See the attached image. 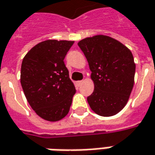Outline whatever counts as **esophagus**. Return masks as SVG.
I'll use <instances>...</instances> for the list:
<instances>
[{
  "instance_id": "esophagus-1",
  "label": "esophagus",
  "mask_w": 155,
  "mask_h": 155,
  "mask_svg": "<svg viewBox=\"0 0 155 155\" xmlns=\"http://www.w3.org/2000/svg\"><path fill=\"white\" fill-rule=\"evenodd\" d=\"M82 83H83V81H77V85L78 86H81Z\"/></svg>"
}]
</instances>
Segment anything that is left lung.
<instances>
[{
  "mask_svg": "<svg viewBox=\"0 0 155 155\" xmlns=\"http://www.w3.org/2000/svg\"><path fill=\"white\" fill-rule=\"evenodd\" d=\"M78 46L86 56L94 83L87 102L98 115L113 116L126 106L133 88L132 53L117 40L103 35L85 38Z\"/></svg>",
  "mask_w": 155,
  "mask_h": 155,
  "instance_id": "obj_1",
  "label": "left lung"
}]
</instances>
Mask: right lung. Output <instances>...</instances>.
<instances>
[{
	"mask_svg": "<svg viewBox=\"0 0 155 155\" xmlns=\"http://www.w3.org/2000/svg\"><path fill=\"white\" fill-rule=\"evenodd\" d=\"M73 44L47 40L31 48L22 62L20 81L27 101L48 121H58L68 114L75 93L64 61Z\"/></svg>",
	"mask_w": 155,
	"mask_h": 155,
	"instance_id": "right-lung-1",
	"label": "right lung"
}]
</instances>
